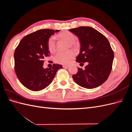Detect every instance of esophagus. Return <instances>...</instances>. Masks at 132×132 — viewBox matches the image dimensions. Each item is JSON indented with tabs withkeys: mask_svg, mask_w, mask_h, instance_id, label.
Listing matches in <instances>:
<instances>
[{
	"mask_svg": "<svg viewBox=\"0 0 132 132\" xmlns=\"http://www.w3.org/2000/svg\"><path fill=\"white\" fill-rule=\"evenodd\" d=\"M63 68H68L69 67V65H63Z\"/></svg>",
	"mask_w": 132,
	"mask_h": 132,
	"instance_id": "esophagus-1",
	"label": "esophagus"
}]
</instances>
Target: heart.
<instances>
[{
    "instance_id": "b5f03b06",
    "label": "heart",
    "mask_w": 132,
    "mask_h": 132,
    "mask_svg": "<svg viewBox=\"0 0 132 132\" xmlns=\"http://www.w3.org/2000/svg\"><path fill=\"white\" fill-rule=\"evenodd\" d=\"M57 38L60 40H64L68 42V47L76 48L78 46V43L75 40V36L71 32L65 31L62 32L56 36ZM47 48L50 53L55 52L57 49V44L55 39L51 37L47 41ZM74 54L72 51H68L65 52H58L54 56V59L55 63L61 64H68L73 58Z\"/></svg>"
}]
</instances>
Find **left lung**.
<instances>
[{"instance_id":"1","label":"left lung","mask_w":132,"mask_h":132,"mask_svg":"<svg viewBox=\"0 0 132 132\" xmlns=\"http://www.w3.org/2000/svg\"><path fill=\"white\" fill-rule=\"evenodd\" d=\"M79 38L80 53L76 62L80 65L89 63L85 69L78 68L73 78L78 85L86 89H94L102 85L112 70L114 53L107 38L95 29L80 26L69 30Z\"/></svg>"}]
</instances>
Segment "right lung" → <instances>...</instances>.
<instances>
[{"label":"right lung","instance_id":"right-lung-1","mask_svg":"<svg viewBox=\"0 0 132 132\" xmlns=\"http://www.w3.org/2000/svg\"><path fill=\"white\" fill-rule=\"evenodd\" d=\"M60 30L42 29L26 35L14 52L15 71L19 81L26 88L40 91L48 86L62 65L53 64L52 68H43V63L50 56L48 39Z\"/></svg>","mask_w":132,"mask_h":132}]
</instances>
